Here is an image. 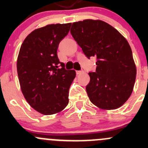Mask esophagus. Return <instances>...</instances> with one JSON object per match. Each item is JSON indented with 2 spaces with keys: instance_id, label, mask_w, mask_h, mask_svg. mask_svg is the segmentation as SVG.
<instances>
[{
  "instance_id": "esophagus-1",
  "label": "esophagus",
  "mask_w": 148,
  "mask_h": 148,
  "mask_svg": "<svg viewBox=\"0 0 148 148\" xmlns=\"http://www.w3.org/2000/svg\"><path fill=\"white\" fill-rule=\"evenodd\" d=\"M83 72H84V71H82V70H81V71H76V73H77V74H82Z\"/></svg>"
}]
</instances>
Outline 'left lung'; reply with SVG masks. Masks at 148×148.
<instances>
[{
    "label": "left lung",
    "mask_w": 148,
    "mask_h": 148,
    "mask_svg": "<svg viewBox=\"0 0 148 148\" xmlns=\"http://www.w3.org/2000/svg\"><path fill=\"white\" fill-rule=\"evenodd\" d=\"M71 34L87 58H97L86 90L91 102L105 110L123 105L133 90L137 69L130 46L114 27L101 20L74 22Z\"/></svg>",
    "instance_id": "left-lung-1"
}]
</instances>
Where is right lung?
Returning a JSON list of instances; mask_svg holds the SVG:
<instances>
[{
    "label": "right lung",
    "mask_w": 148,
    "mask_h": 148,
    "mask_svg": "<svg viewBox=\"0 0 148 148\" xmlns=\"http://www.w3.org/2000/svg\"><path fill=\"white\" fill-rule=\"evenodd\" d=\"M70 27L71 23H56L35 29L19 51L17 72L22 93L31 107L45 115L60 112L69 103L76 71L65 69L57 49Z\"/></svg>",
    "instance_id": "1"
}]
</instances>
